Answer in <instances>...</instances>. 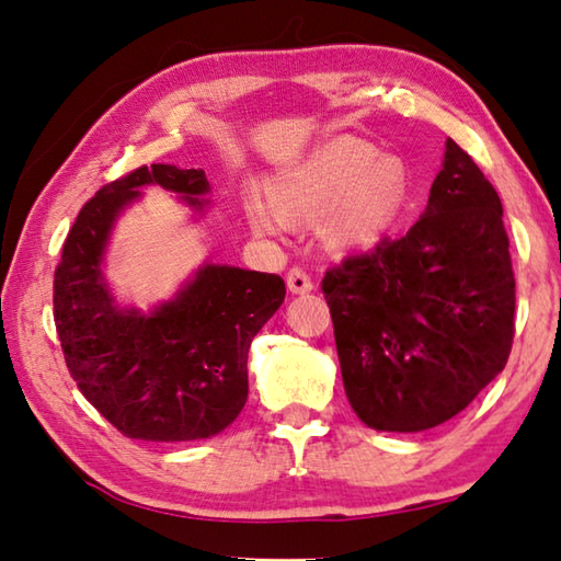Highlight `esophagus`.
Segmentation results:
<instances>
[{
  "label": "esophagus",
  "mask_w": 561,
  "mask_h": 561,
  "mask_svg": "<svg viewBox=\"0 0 561 561\" xmlns=\"http://www.w3.org/2000/svg\"><path fill=\"white\" fill-rule=\"evenodd\" d=\"M287 289L291 294H309L313 289V282L309 277V272H304L301 267H294L287 272Z\"/></svg>",
  "instance_id": "obj_1"
}]
</instances>
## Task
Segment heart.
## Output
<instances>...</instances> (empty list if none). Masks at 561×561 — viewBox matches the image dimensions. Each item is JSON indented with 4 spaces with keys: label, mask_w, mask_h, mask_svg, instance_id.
<instances>
[{
    "label": "heart",
    "mask_w": 561,
    "mask_h": 561,
    "mask_svg": "<svg viewBox=\"0 0 561 561\" xmlns=\"http://www.w3.org/2000/svg\"><path fill=\"white\" fill-rule=\"evenodd\" d=\"M270 196L245 201L257 232L274 236L288 216L316 218L335 248H373L394 228L410 198V174L400 159L360 139H333L313 149L297 167L270 181Z\"/></svg>",
    "instance_id": "b5f03b06"
}]
</instances>
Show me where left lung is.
<instances>
[{"mask_svg": "<svg viewBox=\"0 0 561 561\" xmlns=\"http://www.w3.org/2000/svg\"><path fill=\"white\" fill-rule=\"evenodd\" d=\"M507 245L493 183L446 139L424 216L325 272L343 387L365 424L432 430L505 368L515 333Z\"/></svg>", "mask_w": 561, "mask_h": 561, "instance_id": "left-lung-1", "label": "left lung"}]
</instances>
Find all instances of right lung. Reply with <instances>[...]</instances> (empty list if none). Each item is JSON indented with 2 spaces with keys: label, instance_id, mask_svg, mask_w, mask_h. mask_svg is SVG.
<instances>
[{
  "label": "right lung",
  "instance_id": "add662e5",
  "mask_svg": "<svg viewBox=\"0 0 561 561\" xmlns=\"http://www.w3.org/2000/svg\"><path fill=\"white\" fill-rule=\"evenodd\" d=\"M141 186L203 210V169L151 164L100 188L70 228L54 274V321L70 378L129 439L193 442L226 430L248 400V351L282 307L284 279L203 264L151 313L119 309L103 277L110 230Z\"/></svg>",
  "mask_w": 561,
  "mask_h": 561
}]
</instances>
